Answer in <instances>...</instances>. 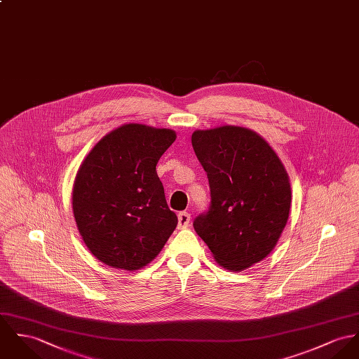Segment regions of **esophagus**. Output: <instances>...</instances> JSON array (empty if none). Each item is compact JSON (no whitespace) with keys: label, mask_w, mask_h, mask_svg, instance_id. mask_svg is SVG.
Masks as SVG:
<instances>
[{"label":"esophagus","mask_w":359,"mask_h":359,"mask_svg":"<svg viewBox=\"0 0 359 359\" xmlns=\"http://www.w3.org/2000/svg\"><path fill=\"white\" fill-rule=\"evenodd\" d=\"M191 222V214L187 211H182L178 214V229H185L189 226Z\"/></svg>","instance_id":"34e87169"}]
</instances>
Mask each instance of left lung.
<instances>
[{
	"label": "left lung",
	"mask_w": 359,
	"mask_h": 359,
	"mask_svg": "<svg viewBox=\"0 0 359 359\" xmlns=\"http://www.w3.org/2000/svg\"><path fill=\"white\" fill-rule=\"evenodd\" d=\"M207 172L211 203L194 221L214 259L240 271L266 258L287 225L288 174L271 147L254 131L221 126L192 134Z\"/></svg>",
	"instance_id": "8db88e82"
}]
</instances>
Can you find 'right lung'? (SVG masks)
<instances>
[{
    "mask_svg": "<svg viewBox=\"0 0 359 359\" xmlns=\"http://www.w3.org/2000/svg\"><path fill=\"white\" fill-rule=\"evenodd\" d=\"M175 141L170 129L123 125L102 137L76 174L72 210L98 261L123 270L147 266L178 218L165 201L156 164Z\"/></svg>",
    "mask_w": 359,
    "mask_h": 359,
    "instance_id": "obj_1",
    "label": "right lung"
}]
</instances>
